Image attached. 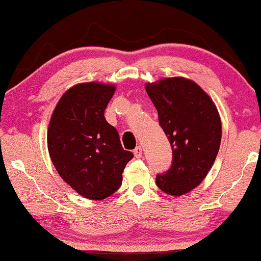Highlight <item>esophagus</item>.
<instances>
[{
  "instance_id": "1",
  "label": "esophagus",
  "mask_w": 261,
  "mask_h": 261,
  "mask_svg": "<svg viewBox=\"0 0 261 261\" xmlns=\"http://www.w3.org/2000/svg\"><path fill=\"white\" fill-rule=\"evenodd\" d=\"M142 153H143V151H142L141 146H137V148H136V149L134 150V155H135L136 159H141Z\"/></svg>"
}]
</instances>
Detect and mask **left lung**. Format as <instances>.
Masks as SVG:
<instances>
[{
    "label": "left lung",
    "instance_id": "left-lung-1",
    "mask_svg": "<svg viewBox=\"0 0 261 261\" xmlns=\"http://www.w3.org/2000/svg\"><path fill=\"white\" fill-rule=\"evenodd\" d=\"M172 149V164L157 175L168 195L189 193L203 181L218 156L221 119L212 98L193 80L174 76L145 84Z\"/></svg>",
    "mask_w": 261,
    "mask_h": 261
}]
</instances>
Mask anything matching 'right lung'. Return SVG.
<instances>
[{
	"label": "right lung",
	"instance_id": "obj_1",
	"mask_svg": "<svg viewBox=\"0 0 261 261\" xmlns=\"http://www.w3.org/2000/svg\"><path fill=\"white\" fill-rule=\"evenodd\" d=\"M115 91V85L95 82L72 86L58 101L47 131L48 152L60 177L90 200L111 196L134 157L104 117Z\"/></svg>",
	"mask_w": 261,
	"mask_h": 261
}]
</instances>
